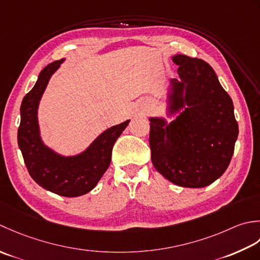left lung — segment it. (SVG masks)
Wrapping results in <instances>:
<instances>
[{"label":"left lung","mask_w":260,"mask_h":260,"mask_svg":"<svg viewBox=\"0 0 260 260\" xmlns=\"http://www.w3.org/2000/svg\"><path fill=\"white\" fill-rule=\"evenodd\" d=\"M178 78L171 79L167 115L149 118L151 161L182 187H205L225 172L239 128L234 103L208 62L175 55Z\"/></svg>","instance_id":"left-lung-1"}]
</instances>
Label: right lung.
Returning a JSON list of instances; mask_svg holds the SVG:
<instances>
[{"label": "right lung", "mask_w": 260, "mask_h": 260, "mask_svg": "<svg viewBox=\"0 0 260 260\" xmlns=\"http://www.w3.org/2000/svg\"><path fill=\"white\" fill-rule=\"evenodd\" d=\"M63 60L65 58L47 65L40 72L34 88L23 98L18 145L30 176L37 184L60 197L76 198L96 186L110 166L114 142L130 120L103 131L77 155L63 156L46 146L40 136L38 108L50 77Z\"/></svg>", "instance_id": "1"}]
</instances>
